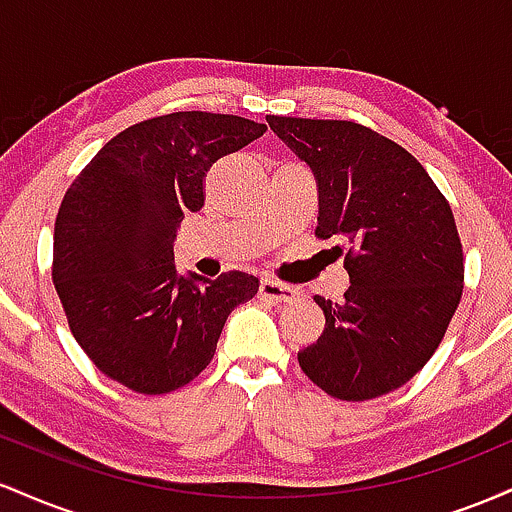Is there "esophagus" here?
<instances>
[{
	"label": "esophagus",
	"mask_w": 512,
	"mask_h": 512,
	"mask_svg": "<svg viewBox=\"0 0 512 512\" xmlns=\"http://www.w3.org/2000/svg\"><path fill=\"white\" fill-rule=\"evenodd\" d=\"M260 298L269 303H289V301H296L298 291L289 284H281V281L262 279L260 281Z\"/></svg>",
	"instance_id": "1"
}]
</instances>
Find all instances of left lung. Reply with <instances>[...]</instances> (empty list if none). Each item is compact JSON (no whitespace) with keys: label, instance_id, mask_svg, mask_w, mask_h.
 Here are the masks:
<instances>
[{"label":"left lung","instance_id":"left-lung-1","mask_svg":"<svg viewBox=\"0 0 512 512\" xmlns=\"http://www.w3.org/2000/svg\"><path fill=\"white\" fill-rule=\"evenodd\" d=\"M317 180V228L337 238L351 286L315 296L317 342L298 351L327 395L363 402L409 383L436 354L464 289L462 243L448 199L407 149L349 120L267 115Z\"/></svg>","mask_w":512,"mask_h":512}]
</instances>
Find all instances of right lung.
<instances>
[{
	"label": "right lung",
	"instance_id": "obj_1",
	"mask_svg": "<svg viewBox=\"0 0 512 512\" xmlns=\"http://www.w3.org/2000/svg\"><path fill=\"white\" fill-rule=\"evenodd\" d=\"M267 125L190 110L127 127L91 158L55 221L52 281L69 330L115 383L166 395L214 358L226 317L260 289L257 276H180L173 240L204 207L216 161Z\"/></svg>",
	"mask_w": 512,
	"mask_h": 512
}]
</instances>
